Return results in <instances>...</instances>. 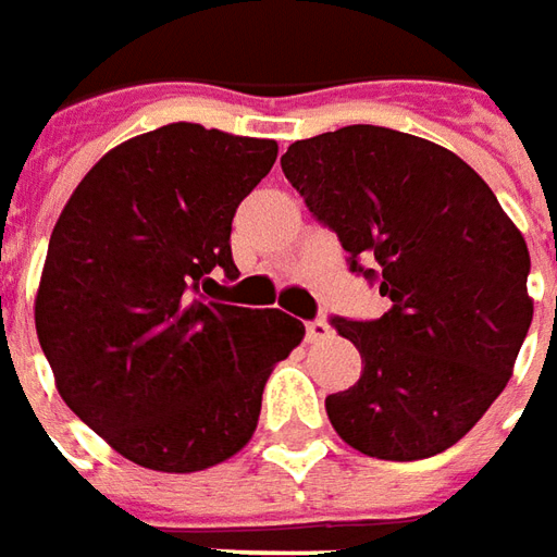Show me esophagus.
I'll use <instances>...</instances> for the list:
<instances>
[{"label": "esophagus", "instance_id": "obj_1", "mask_svg": "<svg viewBox=\"0 0 557 557\" xmlns=\"http://www.w3.org/2000/svg\"><path fill=\"white\" fill-rule=\"evenodd\" d=\"M326 335H330V323L323 321V318H314V321L306 323V338L309 342H321Z\"/></svg>", "mask_w": 557, "mask_h": 557}]
</instances>
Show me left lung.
I'll return each mask as SVG.
<instances>
[{"mask_svg": "<svg viewBox=\"0 0 557 557\" xmlns=\"http://www.w3.org/2000/svg\"><path fill=\"white\" fill-rule=\"evenodd\" d=\"M282 171L389 299L374 321H330L362 357L360 381L326 396L330 423L374 459L444 453L500 396L534 318L522 234L459 156L393 128L297 140Z\"/></svg>", "mask_w": 557, "mask_h": 557, "instance_id": "obj_1", "label": "left lung"}]
</instances>
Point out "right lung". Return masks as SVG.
Returning <instances> with one entry per match:
<instances>
[{
    "label": "right lung",
    "mask_w": 557,
    "mask_h": 557,
    "mask_svg": "<svg viewBox=\"0 0 557 557\" xmlns=\"http://www.w3.org/2000/svg\"><path fill=\"white\" fill-rule=\"evenodd\" d=\"M275 140L173 122L110 149L62 209L35 299L59 396L134 465L191 474L255 435L272 366L306 326L215 302L231 224Z\"/></svg>",
    "instance_id": "add662e5"
}]
</instances>
